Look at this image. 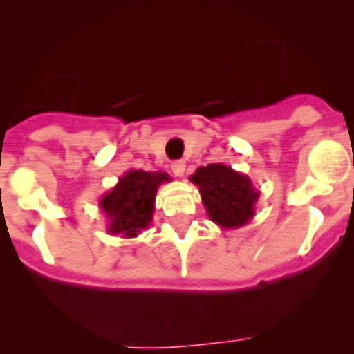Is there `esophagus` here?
<instances>
[{"label": "esophagus", "mask_w": 354, "mask_h": 354, "mask_svg": "<svg viewBox=\"0 0 354 354\" xmlns=\"http://www.w3.org/2000/svg\"><path fill=\"white\" fill-rule=\"evenodd\" d=\"M185 169H187V164H185V160H174V162L171 164V171H173L174 176L183 178Z\"/></svg>", "instance_id": "obj_1"}]
</instances>
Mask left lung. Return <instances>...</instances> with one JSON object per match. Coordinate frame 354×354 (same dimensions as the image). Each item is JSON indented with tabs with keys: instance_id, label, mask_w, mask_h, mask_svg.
I'll use <instances>...</instances> for the list:
<instances>
[{
	"instance_id": "1",
	"label": "left lung",
	"mask_w": 354,
	"mask_h": 354,
	"mask_svg": "<svg viewBox=\"0 0 354 354\" xmlns=\"http://www.w3.org/2000/svg\"><path fill=\"white\" fill-rule=\"evenodd\" d=\"M190 181L198 187L210 221L221 230H236L255 216L260 192L246 174L226 164L214 162L200 166L190 176Z\"/></svg>"
}]
</instances>
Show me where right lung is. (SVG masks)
I'll return each mask as SVG.
<instances>
[{"mask_svg": "<svg viewBox=\"0 0 354 354\" xmlns=\"http://www.w3.org/2000/svg\"><path fill=\"white\" fill-rule=\"evenodd\" d=\"M171 178L162 171L130 169L99 200V209L108 219V233L137 238L152 223L156 194Z\"/></svg>", "mask_w": 354, "mask_h": 354, "instance_id": "obj_1", "label": "right lung"}]
</instances>
